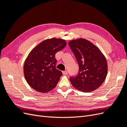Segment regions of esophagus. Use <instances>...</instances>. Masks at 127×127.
<instances>
[{
  "label": "esophagus",
  "instance_id": "esophagus-1",
  "mask_svg": "<svg viewBox=\"0 0 127 127\" xmlns=\"http://www.w3.org/2000/svg\"><path fill=\"white\" fill-rule=\"evenodd\" d=\"M63 74H64V75H67L68 74V71L67 70L64 71H63Z\"/></svg>",
  "mask_w": 127,
  "mask_h": 127
}]
</instances>
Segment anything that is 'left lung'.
Here are the masks:
<instances>
[{"label":"left lung","mask_w":127,"mask_h":127,"mask_svg":"<svg viewBox=\"0 0 127 127\" xmlns=\"http://www.w3.org/2000/svg\"><path fill=\"white\" fill-rule=\"evenodd\" d=\"M68 44L79 66L77 75L69 78L72 86L85 93L96 90L107 74L104 56L96 46L86 39L72 40Z\"/></svg>","instance_id":"8db88e82"}]
</instances>
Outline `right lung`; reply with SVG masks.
Listing matches in <instances>:
<instances>
[{
	"label": "right lung",
	"instance_id": "obj_1",
	"mask_svg": "<svg viewBox=\"0 0 127 127\" xmlns=\"http://www.w3.org/2000/svg\"><path fill=\"white\" fill-rule=\"evenodd\" d=\"M66 45L65 40L52 38L42 41L29 53L24 63V74L34 90L46 93L55 88L63 75L56 68L55 55Z\"/></svg>",
	"mask_w": 127,
	"mask_h": 127
}]
</instances>
